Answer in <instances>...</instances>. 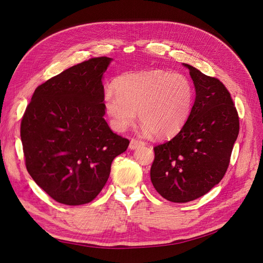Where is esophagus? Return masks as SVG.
Wrapping results in <instances>:
<instances>
[{
  "mask_svg": "<svg viewBox=\"0 0 263 263\" xmlns=\"http://www.w3.org/2000/svg\"><path fill=\"white\" fill-rule=\"evenodd\" d=\"M143 142H141L140 140H137V139H132L130 142H129V149L130 150H136L138 148V146L142 145Z\"/></svg>",
  "mask_w": 263,
  "mask_h": 263,
  "instance_id": "1",
  "label": "esophagus"
}]
</instances>
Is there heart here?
I'll return each mask as SVG.
<instances>
[{
  "mask_svg": "<svg viewBox=\"0 0 263 263\" xmlns=\"http://www.w3.org/2000/svg\"><path fill=\"white\" fill-rule=\"evenodd\" d=\"M104 95V108L112 127L123 132L139 111L145 134L167 138L179 133L191 112L194 90L181 73L149 70L122 76Z\"/></svg>",
  "mask_w": 263,
  "mask_h": 263,
  "instance_id": "b5f03b06",
  "label": "heart"
}]
</instances>
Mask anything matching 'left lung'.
<instances>
[{
	"instance_id": "obj_1",
	"label": "left lung",
	"mask_w": 263,
	"mask_h": 263,
	"mask_svg": "<svg viewBox=\"0 0 263 263\" xmlns=\"http://www.w3.org/2000/svg\"><path fill=\"white\" fill-rule=\"evenodd\" d=\"M183 66L195 87L193 107L180 132L154 146L150 171L155 190L174 203L194 201L221 181L239 132L238 114L223 84Z\"/></svg>"
}]
</instances>
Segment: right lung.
<instances>
[{"mask_svg":"<svg viewBox=\"0 0 263 263\" xmlns=\"http://www.w3.org/2000/svg\"><path fill=\"white\" fill-rule=\"evenodd\" d=\"M112 58L73 66L35 90L20 125L27 171L56 202H91L110 176L112 161L128 148L104 120L103 73Z\"/></svg>","mask_w":263,"mask_h":263,"instance_id":"add662e5","label":"right lung"}]
</instances>
